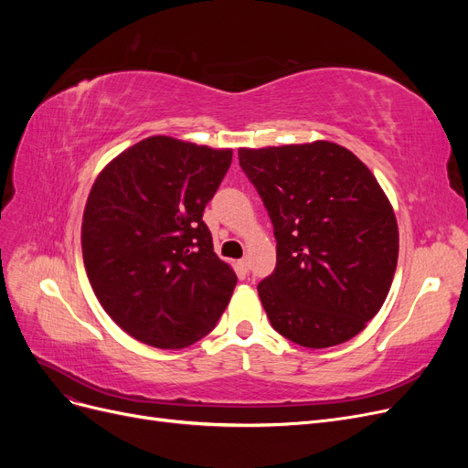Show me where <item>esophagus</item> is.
<instances>
[{
	"label": "esophagus",
	"mask_w": 468,
	"mask_h": 468,
	"mask_svg": "<svg viewBox=\"0 0 468 468\" xmlns=\"http://www.w3.org/2000/svg\"><path fill=\"white\" fill-rule=\"evenodd\" d=\"M238 265H239V269H242V271H250V258H242L238 261Z\"/></svg>",
	"instance_id": "obj_1"
}]
</instances>
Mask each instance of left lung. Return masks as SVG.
Masks as SVG:
<instances>
[{
    "label": "left lung",
    "mask_w": 468,
    "mask_h": 468,
    "mask_svg": "<svg viewBox=\"0 0 468 468\" xmlns=\"http://www.w3.org/2000/svg\"><path fill=\"white\" fill-rule=\"evenodd\" d=\"M238 158L277 239L275 271L258 285L269 322L310 349L356 337L399 261V224L371 169L325 140L239 148Z\"/></svg>",
    "instance_id": "obj_1"
}]
</instances>
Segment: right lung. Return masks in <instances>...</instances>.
I'll return each instance as SVG.
<instances>
[{
    "instance_id": "obj_1",
    "label": "right lung",
    "mask_w": 468,
    "mask_h": 468,
    "mask_svg": "<svg viewBox=\"0 0 468 468\" xmlns=\"http://www.w3.org/2000/svg\"><path fill=\"white\" fill-rule=\"evenodd\" d=\"M230 164L232 150L150 136L97 176L83 263L105 313L138 342L187 347L229 306L238 277L215 253L203 210Z\"/></svg>"
}]
</instances>
